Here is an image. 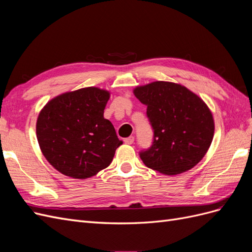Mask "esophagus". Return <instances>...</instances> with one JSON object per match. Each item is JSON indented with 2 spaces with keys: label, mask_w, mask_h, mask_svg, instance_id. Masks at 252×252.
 I'll list each match as a JSON object with an SVG mask.
<instances>
[{
  "label": "esophagus",
  "mask_w": 252,
  "mask_h": 252,
  "mask_svg": "<svg viewBox=\"0 0 252 252\" xmlns=\"http://www.w3.org/2000/svg\"><path fill=\"white\" fill-rule=\"evenodd\" d=\"M133 141H134L133 136H129V138H126V139L124 140V143H125V144H128V145H131V144L133 143Z\"/></svg>",
  "instance_id": "1"
}]
</instances>
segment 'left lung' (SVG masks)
Wrapping results in <instances>:
<instances>
[{"label":"left lung","mask_w":252,"mask_h":252,"mask_svg":"<svg viewBox=\"0 0 252 252\" xmlns=\"http://www.w3.org/2000/svg\"><path fill=\"white\" fill-rule=\"evenodd\" d=\"M154 128L152 146L140 152L148 168L166 175L186 172L201 162L215 133V120L202 98L181 84L157 81L136 86Z\"/></svg>","instance_id":"obj_1"}]
</instances>
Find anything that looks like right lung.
<instances>
[{
	"label": "right lung",
	"instance_id": "add662e5",
	"mask_svg": "<svg viewBox=\"0 0 252 252\" xmlns=\"http://www.w3.org/2000/svg\"><path fill=\"white\" fill-rule=\"evenodd\" d=\"M108 90L85 87L60 94L36 120V138L49 164L67 177L85 180L110 165L120 141L104 118Z\"/></svg>",
	"mask_w": 252,
	"mask_h": 252
}]
</instances>
